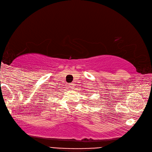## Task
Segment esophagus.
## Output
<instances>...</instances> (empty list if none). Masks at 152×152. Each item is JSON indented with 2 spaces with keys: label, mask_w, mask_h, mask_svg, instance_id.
Instances as JSON below:
<instances>
[{
  "label": "esophagus",
  "mask_w": 152,
  "mask_h": 152,
  "mask_svg": "<svg viewBox=\"0 0 152 152\" xmlns=\"http://www.w3.org/2000/svg\"><path fill=\"white\" fill-rule=\"evenodd\" d=\"M73 87H74V84H73V83H71V84H70V87H71V88H73Z\"/></svg>",
  "instance_id": "1"
}]
</instances>
